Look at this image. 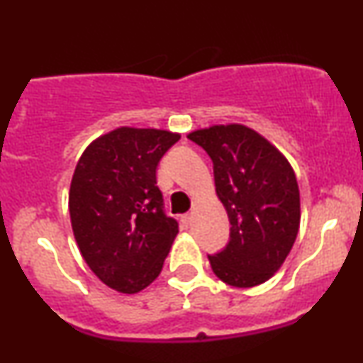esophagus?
Wrapping results in <instances>:
<instances>
[{"label": "esophagus", "instance_id": "esophagus-1", "mask_svg": "<svg viewBox=\"0 0 363 363\" xmlns=\"http://www.w3.org/2000/svg\"><path fill=\"white\" fill-rule=\"evenodd\" d=\"M191 220H193V216H191L189 213H186V215H182V216H181V223L184 225V227H189V225H191Z\"/></svg>", "mask_w": 363, "mask_h": 363}]
</instances>
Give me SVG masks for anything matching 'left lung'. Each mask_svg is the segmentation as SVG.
I'll use <instances>...</instances> for the list:
<instances>
[{"instance_id":"left-lung-1","label":"left lung","mask_w":363,"mask_h":363,"mask_svg":"<svg viewBox=\"0 0 363 363\" xmlns=\"http://www.w3.org/2000/svg\"><path fill=\"white\" fill-rule=\"evenodd\" d=\"M187 138L213 162L216 196L230 220V240L208 256L230 286L268 281L289 256L301 225L297 177L283 153L242 124L196 129Z\"/></svg>"}]
</instances>
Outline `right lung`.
<instances>
[{"mask_svg":"<svg viewBox=\"0 0 363 363\" xmlns=\"http://www.w3.org/2000/svg\"><path fill=\"white\" fill-rule=\"evenodd\" d=\"M179 138L165 129L118 128L91 141L74 169V239L99 280L121 294L155 280L179 232L157 186L158 162Z\"/></svg>","mask_w":363,"mask_h":363,"instance_id":"obj_1","label":"right lung"}]
</instances>
